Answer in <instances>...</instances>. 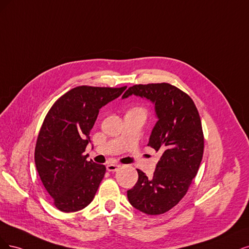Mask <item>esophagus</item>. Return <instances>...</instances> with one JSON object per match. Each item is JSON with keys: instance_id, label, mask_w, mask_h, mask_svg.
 Returning <instances> with one entry per match:
<instances>
[{"instance_id": "34e87169", "label": "esophagus", "mask_w": 249, "mask_h": 249, "mask_svg": "<svg viewBox=\"0 0 249 249\" xmlns=\"http://www.w3.org/2000/svg\"><path fill=\"white\" fill-rule=\"evenodd\" d=\"M119 167H120V164L115 163V162H110L107 165V170L108 172H116Z\"/></svg>"}]
</instances>
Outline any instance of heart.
<instances>
[{
	"label": "heart",
	"instance_id": "heart-1",
	"mask_svg": "<svg viewBox=\"0 0 249 249\" xmlns=\"http://www.w3.org/2000/svg\"><path fill=\"white\" fill-rule=\"evenodd\" d=\"M139 109H141V108H139Z\"/></svg>",
	"mask_w": 249,
	"mask_h": 249
}]
</instances>
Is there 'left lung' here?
<instances>
[{"label": "left lung", "instance_id": "left-lung-1", "mask_svg": "<svg viewBox=\"0 0 249 249\" xmlns=\"http://www.w3.org/2000/svg\"><path fill=\"white\" fill-rule=\"evenodd\" d=\"M131 95L155 104L158 118L148 146L161 151L153 177L138 170L139 180L127 191L129 203L142 213L159 215L177 205L197 174L204 153V133L196 104L189 96L167 83L134 85Z\"/></svg>", "mask_w": 249, "mask_h": 249}]
</instances>
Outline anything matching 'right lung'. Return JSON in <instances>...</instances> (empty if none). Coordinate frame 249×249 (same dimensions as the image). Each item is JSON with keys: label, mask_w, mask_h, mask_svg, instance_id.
Here are the masks:
<instances>
[{"label": "right lung", "mask_w": 249, "mask_h": 249, "mask_svg": "<svg viewBox=\"0 0 249 249\" xmlns=\"http://www.w3.org/2000/svg\"><path fill=\"white\" fill-rule=\"evenodd\" d=\"M127 87L79 86L53 103L39 131L35 164L43 185L62 212L89 205L106 174V166L88 161L83 153L99 109Z\"/></svg>", "instance_id": "add662e5"}]
</instances>
